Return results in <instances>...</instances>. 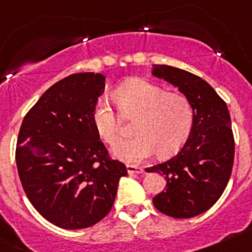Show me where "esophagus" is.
<instances>
[{"label":"esophagus","instance_id":"34e87169","mask_svg":"<svg viewBox=\"0 0 252 252\" xmlns=\"http://www.w3.org/2000/svg\"><path fill=\"white\" fill-rule=\"evenodd\" d=\"M126 169H127L128 174H141V173H144V169L141 166L131 165V164L126 165Z\"/></svg>","mask_w":252,"mask_h":252}]
</instances>
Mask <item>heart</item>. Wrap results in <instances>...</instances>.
Returning <instances> with one entry per match:
<instances>
[{
	"mask_svg": "<svg viewBox=\"0 0 252 252\" xmlns=\"http://www.w3.org/2000/svg\"><path fill=\"white\" fill-rule=\"evenodd\" d=\"M124 117H136L133 133L113 149V155L127 162H141L155 153L161 158L174 155L186 144L194 124V110L186 94L166 92L151 82L133 78L115 92ZM92 122L99 137L115 146L122 135L119 113L106 99H99L92 112Z\"/></svg>",
	"mask_w": 252,
	"mask_h": 252,
	"instance_id": "heart-1",
	"label": "heart"
}]
</instances>
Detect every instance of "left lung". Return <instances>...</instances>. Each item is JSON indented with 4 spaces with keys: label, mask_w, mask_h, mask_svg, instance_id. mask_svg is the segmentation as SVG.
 Masks as SVG:
<instances>
[{
    "label": "left lung",
    "mask_w": 252,
    "mask_h": 252,
    "mask_svg": "<svg viewBox=\"0 0 252 252\" xmlns=\"http://www.w3.org/2000/svg\"><path fill=\"white\" fill-rule=\"evenodd\" d=\"M161 78L189 98L194 124L179 153L148 168L166 180L165 190L153 198L158 211L174 218H190L208 211L230 180L235 157L231 117L227 104L204 79L170 65L153 66Z\"/></svg>",
    "instance_id": "obj_1"
}]
</instances>
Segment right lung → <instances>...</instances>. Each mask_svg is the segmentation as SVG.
I'll use <instances>...</instances> for the list:
<instances>
[{"label": "right lung", "instance_id": "1", "mask_svg": "<svg viewBox=\"0 0 252 252\" xmlns=\"http://www.w3.org/2000/svg\"><path fill=\"white\" fill-rule=\"evenodd\" d=\"M99 73H77L49 88L24 117L16 164L29 201L50 223L87 228L111 211L124 162L99 140L92 112L104 92Z\"/></svg>", "mask_w": 252, "mask_h": 252}]
</instances>
